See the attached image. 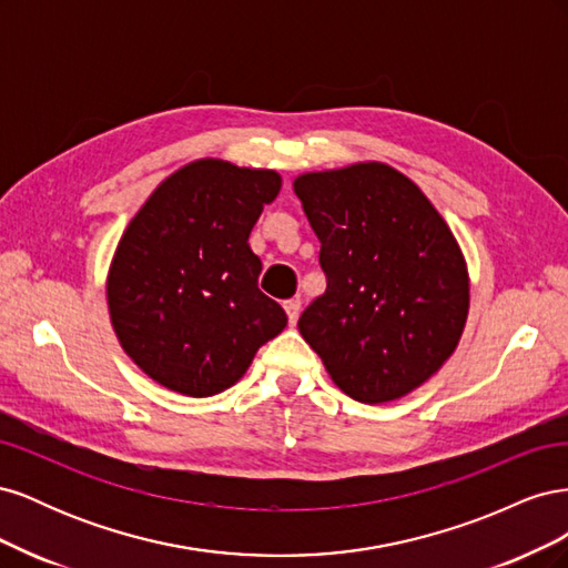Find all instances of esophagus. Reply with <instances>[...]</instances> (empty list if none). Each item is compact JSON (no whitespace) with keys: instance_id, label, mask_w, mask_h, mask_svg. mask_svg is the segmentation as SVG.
I'll list each match as a JSON object with an SVG mask.
<instances>
[{"instance_id":"34e87169","label":"esophagus","mask_w":568,"mask_h":568,"mask_svg":"<svg viewBox=\"0 0 568 568\" xmlns=\"http://www.w3.org/2000/svg\"><path fill=\"white\" fill-rule=\"evenodd\" d=\"M301 298L296 296V298H288L286 303H284V311H286V315H288V322L291 324H296L298 322V315H301Z\"/></svg>"}]
</instances>
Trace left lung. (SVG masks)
Instances as JSON below:
<instances>
[{"instance_id": "1", "label": "left lung", "mask_w": 568, "mask_h": 568, "mask_svg": "<svg viewBox=\"0 0 568 568\" xmlns=\"http://www.w3.org/2000/svg\"><path fill=\"white\" fill-rule=\"evenodd\" d=\"M294 189L326 277L298 320L303 338L351 398H403L453 355L467 322L469 277L450 227L384 163L301 175Z\"/></svg>"}]
</instances>
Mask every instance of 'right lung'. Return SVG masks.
Masks as SVG:
<instances>
[{"instance_id": "obj_1", "label": "right lung", "mask_w": 568, "mask_h": 568, "mask_svg": "<svg viewBox=\"0 0 568 568\" xmlns=\"http://www.w3.org/2000/svg\"><path fill=\"white\" fill-rule=\"evenodd\" d=\"M274 170L189 163L149 196L120 239L109 311L120 346L153 382L205 398L242 379L286 326L257 288L248 234L280 194Z\"/></svg>"}]
</instances>
